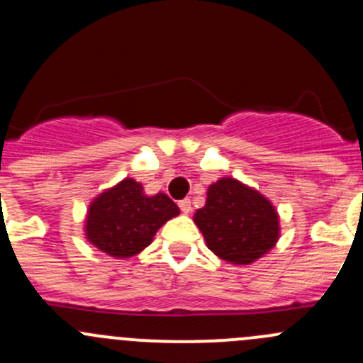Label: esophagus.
I'll return each instance as SVG.
<instances>
[{
	"instance_id": "1",
	"label": "esophagus",
	"mask_w": 363,
	"mask_h": 363,
	"mask_svg": "<svg viewBox=\"0 0 363 363\" xmlns=\"http://www.w3.org/2000/svg\"><path fill=\"white\" fill-rule=\"evenodd\" d=\"M179 207H181V211L184 212V214H189V212L193 211L191 202H189L188 199H186V200H181V202H179Z\"/></svg>"
}]
</instances>
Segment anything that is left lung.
Instances as JSON below:
<instances>
[{
    "mask_svg": "<svg viewBox=\"0 0 363 363\" xmlns=\"http://www.w3.org/2000/svg\"><path fill=\"white\" fill-rule=\"evenodd\" d=\"M195 223L208 250L235 265L256 262L279 239V216L274 205L232 177L208 186L207 202L195 212Z\"/></svg>",
    "mask_w": 363,
    "mask_h": 363,
    "instance_id": "1",
    "label": "left lung"
}]
</instances>
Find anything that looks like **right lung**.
Returning <instances> with one entry per match:
<instances>
[{
  "mask_svg": "<svg viewBox=\"0 0 363 363\" xmlns=\"http://www.w3.org/2000/svg\"><path fill=\"white\" fill-rule=\"evenodd\" d=\"M179 212L164 193L147 196L140 182L124 179L91 202L86 239L113 258H131L147 247L161 226Z\"/></svg>",
  "mask_w": 363,
  "mask_h": 363,
  "instance_id": "right-lung-1",
  "label": "right lung"
}]
</instances>
